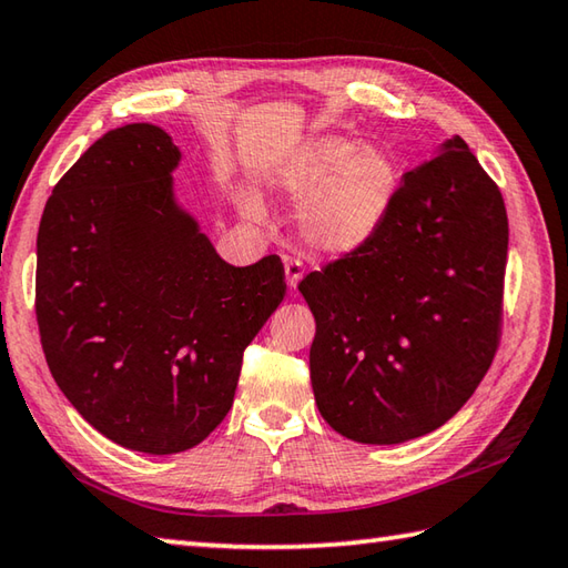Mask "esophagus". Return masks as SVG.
I'll use <instances>...</instances> for the list:
<instances>
[{"mask_svg": "<svg viewBox=\"0 0 568 568\" xmlns=\"http://www.w3.org/2000/svg\"><path fill=\"white\" fill-rule=\"evenodd\" d=\"M284 274H286L288 288H292V292H296V284L302 282V276H304V264L298 262V260H286L284 262Z\"/></svg>", "mask_w": 568, "mask_h": 568, "instance_id": "34e87169", "label": "esophagus"}]
</instances>
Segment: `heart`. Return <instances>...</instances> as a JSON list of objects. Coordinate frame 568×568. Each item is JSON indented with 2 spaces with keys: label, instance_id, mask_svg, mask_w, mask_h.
<instances>
[{
  "label": "heart",
  "instance_id": "1",
  "mask_svg": "<svg viewBox=\"0 0 568 568\" xmlns=\"http://www.w3.org/2000/svg\"><path fill=\"white\" fill-rule=\"evenodd\" d=\"M270 180L286 200L304 202L298 230L314 250L351 254L388 217L400 170L381 145L324 135L284 155ZM244 210L254 212L252 205Z\"/></svg>",
  "mask_w": 568,
  "mask_h": 568
}]
</instances>
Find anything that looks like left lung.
Here are the masks:
<instances>
[{"instance_id":"left-lung-1","label":"left lung","mask_w":568,"mask_h":568,"mask_svg":"<svg viewBox=\"0 0 568 568\" xmlns=\"http://www.w3.org/2000/svg\"><path fill=\"white\" fill-rule=\"evenodd\" d=\"M507 244L501 192L453 135L361 250L304 276L314 398L336 433L398 445L463 408L499 346Z\"/></svg>"}]
</instances>
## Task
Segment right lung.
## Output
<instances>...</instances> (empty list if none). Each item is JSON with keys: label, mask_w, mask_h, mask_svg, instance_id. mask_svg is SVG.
<instances>
[{"label": "right lung", "mask_w": 568, "mask_h": 568, "mask_svg": "<svg viewBox=\"0 0 568 568\" xmlns=\"http://www.w3.org/2000/svg\"><path fill=\"white\" fill-rule=\"evenodd\" d=\"M163 128L109 131L63 175L37 237V321L53 381L115 445L173 455L230 413L242 353L286 284L276 254L222 260L178 205Z\"/></svg>", "instance_id": "1"}]
</instances>
